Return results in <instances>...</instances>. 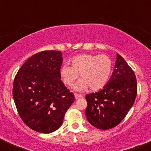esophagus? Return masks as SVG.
Returning <instances> with one entry per match:
<instances>
[{"mask_svg": "<svg viewBox=\"0 0 151 151\" xmlns=\"http://www.w3.org/2000/svg\"><path fill=\"white\" fill-rule=\"evenodd\" d=\"M74 96H75V99L76 100L77 99H81L83 97V95H82V94H74Z\"/></svg>", "mask_w": 151, "mask_h": 151, "instance_id": "34e87169", "label": "esophagus"}]
</instances>
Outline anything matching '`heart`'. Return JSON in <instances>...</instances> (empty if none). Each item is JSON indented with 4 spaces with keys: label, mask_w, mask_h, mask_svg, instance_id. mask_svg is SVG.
I'll return each instance as SVG.
<instances>
[{
    "label": "heart",
    "mask_w": 151,
    "mask_h": 151,
    "mask_svg": "<svg viewBox=\"0 0 151 151\" xmlns=\"http://www.w3.org/2000/svg\"><path fill=\"white\" fill-rule=\"evenodd\" d=\"M112 71V61L106 55L82 54L71 60V66L61 67L60 76L66 85L71 86L80 74L81 80L74 85L76 91H84L89 87L99 90L107 84Z\"/></svg>",
    "instance_id": "b5f03b06"
}]
</instances>
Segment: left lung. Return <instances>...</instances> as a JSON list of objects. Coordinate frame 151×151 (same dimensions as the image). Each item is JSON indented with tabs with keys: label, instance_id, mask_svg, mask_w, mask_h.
I'll return each mask as SVG.
<instances>
[{
	"label": "left lung",
	"instance_id": "1",
	"mask_svg": "<svg viewBox=\"0 0 151 151\" xmlns=\"http://www.w3.org/2000/svg\"><path fill=\"white\" fill-rule=\"evenodd\" d=\"M137 83L134 71L119 54L107 84L101 90L86 96L85 111L89 122L99 129L115 127L134 103Z\"/></svg>",
	"mask_w": 151,
	"mask_h": 151
}]
</instances>
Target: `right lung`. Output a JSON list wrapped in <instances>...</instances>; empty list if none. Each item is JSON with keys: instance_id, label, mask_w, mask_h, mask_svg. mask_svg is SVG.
Listing matches in <instances>:
<instances>
[{"instance_id": "1", "label": "right lung", "mask_w": 151, "mask_h": 151, "mask_svg": "<svg viewBox=\"0 0 151 151\" xmlns=\"http://www.w3.org/2000/svg\"><path fill=\"white\" fill-rule=\"evenodd\" d=\"M60 51L31 56L18 70L12 95L19 115L29 127L49 134L61 127L74 95L61 81Z\"/></svg>"}]
</instances>
